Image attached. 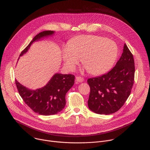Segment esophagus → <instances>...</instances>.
Segmentation results:
<instances>
[{
	"label": "esophagus",
	"mask_w": 150,
	"mask_h": 150,
	"mask_svg": "<svg viewBox=\"0 0 150 150\" xmlns=\"http://www.w3.org/2000/svg\"><path fill=\"white\" fill-rule=\"evenodd\" d=\"M83 79L80 76H76V81L78 82H82L83 81Z\"/></svg>",
	"instance_id": "obj_1"
}]
</instances>
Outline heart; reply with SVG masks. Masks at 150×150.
<instances>
[{"instance_id":"obj_1","label":"heart","mask_w":150,"mask_h":150,"mask_svg":"<svg viewBox=\"0 0 150 150\" xmlns=\"http://www.w3.org/2000/svg\"><path fill=\"white\" fill-rule=\"evenodd\" d=\"M118 47L115 42L106 38L85 35L73 39L69 46H66L62 52V57L67 68L72 71L82 63L92 75H100L108 71L115 62Z\"/></svg>"}]
</instances>
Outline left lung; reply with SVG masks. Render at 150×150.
<instances>
[{
    "mask_svg": "<svg viewBox=\"0 0 150 150\" xmlns=\"http://www.w3.org/2000/svg\"><path fill=\"white\" fill-rule=\"evenodd\" d=\"M134 75L133 55L125 44L120 58L111 71L88 79L90 87L88 108L100 115L118 111L131 94Z\"/></svg>",
    "mask_w": 150,
    "mask_h": 150,
    "instance_id": "1",
    "label": "left lung"
}]
</instances>
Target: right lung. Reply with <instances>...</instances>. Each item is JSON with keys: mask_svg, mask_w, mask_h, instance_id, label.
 I'll return each instance as SVG.
<instances>
[{"mask_svg": "<svg viewBox=\"0 0 150 150\" xmlns=\"http://www.w3.org/2000/svg\"><path fill=\"white\" fill-rule=\"evenodd\" d=\"M54 33L53 31H45L35 35L19 56L25 54L34 42L52 36ZM74 82V75L56 73L45 86L31 90L15 80L19 94L24 102L34 112L45 116L57 114L64 109L66 104V94L73 86Z\"/></svg>", "mask_w": 150, "mask_h": 150, "instance_id": "right-lung-1", "label": "right lung"}]
</instances>
